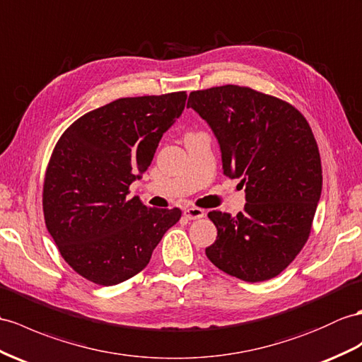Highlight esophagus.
<instances>
[{"label":"esophagus","instance_id":"esophagus-1","mask_svg":"<svg viewBox=\"0 0 362 362\" xmlns=\"http://www.w3.org/2000/svg\"><path fill=\"white\" fill-rule=\"evenodd\" d=\"M206 211L202 209H198V207H187L186 210H184V216H186L187 219H199V218H204Z\"/></svg>","mask_w":362,"mask_h":362}]
</instances>
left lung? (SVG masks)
Listing matches in <instances>:
<instances>
[{
  "mask_svg": "<svg viewBox=\"0 0 362 362\" xmlns=\"http://www.w3.org/2000/svg\"><path fill=\"white\" fill-rule=\"evenodd\" d=\"M187 107L209 122L223 169L245 187L236 216L209 211L218 230L211 264L247 283L278 276L303 250L322 189L318 144L304 115L276 96L226 84L190 92Z\"/></svg>",
  "mask_w": 362,
  "mask_h": 362,
  "instance_id": "8db88e82",
  "label": "left lung"
}]
</instances>
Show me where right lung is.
I'll list each match as a JSON object with an SVG mask.
<instances>
[{
	"label": "right lung",
	"instance_id": "1",
	"mask_svg": "<svg viewBox=\"0 0 362 362\" xmlns=\"http://www.w3.org/2000/svg\"><path fill=\"white\" fill-rule=\"evenodd\" d=\"M186 100V92L115 100L58 139L44 176V221L61 257L90 283L115 286L135 276L180 221L178 207H147L129 198V187L151 165Z\"/></svg>",
	"mask_w": 362,
	"mask_h": 362
}]
</instances>
